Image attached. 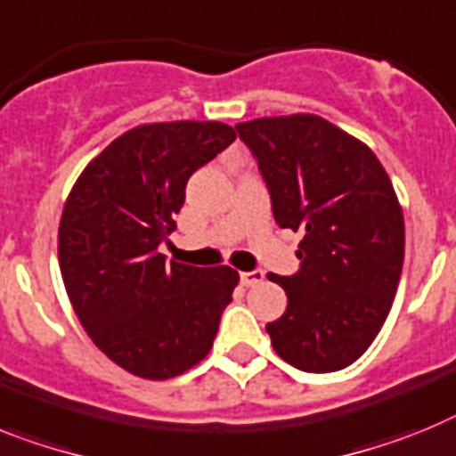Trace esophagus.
Instances as JSON below:
<instances>
[{"label":"esophagus","instance_id":"esophagus-1","mask_svg":"<svg viewBox=\"0 0 456 456\" xmlns=\"http://www.w3.org/2000/svg\"><path fill=\"white\" fill-rule=\"evenodd\" d=\"M261 280H264V271L240 273V284H243V287H255V284H259Z\"/></svg>","mask_w":456,"mask_h":456}]
</instances>
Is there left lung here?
<instances>
[{"instance_id":"obj_1","label":"left lung","mask_w":456,"mask_h":456,"mask_svg":"<svg viewBox=\"0 0 456 456\" xmlns=\"http://www.w3.org/2000/svg\"><path fill=\"white\" fill-rule=\"evenodd\" d=\"M271 192L282 229L305 232L298 273L268 275L287 312L268 323L273 348L296 370L326 374L365 354L397 294L403 216L370 146L314 114L236 126Z\"/></svg>"}]
</instances>
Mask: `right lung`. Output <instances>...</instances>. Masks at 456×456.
<instances>
[{"mask_svg": "<svg viewBox=\"0 0 456 456\" xmlns=\"http://www.w3.org/2000/svg\"><path fill=\"white\" fill-rule=\"evenodd\" d=\"M236 140L220 121L128 130L70 190L59 224V268L73 310L102 354L151 381L206 358L239 273L167 264L188 179Z\"/></svg>", "mask_w": 456, "mask_h": 456, "instance_id": "1", "label": "right lung"}]
</instances>
